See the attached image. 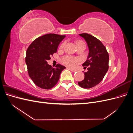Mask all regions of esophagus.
Segmentation results:
<instances>
[{"label":"esophagus","mask_w":133,"mask_h":133,"mask_svg":"<svg viewBox=\"0 0 133 133\" xmlns=\"http://www.w3.org/2000/svg\"><path fill=\"white\" fill-rule=\"evenodd\" d=\"M68 69H69L70 71H71L72 72H76V70H75V69H71V68H68Z\"/></svg>","instance_id":"34e87169"}]
</instances>
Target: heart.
I'll list each match as a JSON object with an SVG mask.
<instances>
[{
  "label": "heart",
  "mask_w": 133,
  "mask_h": 133,
  "mask_svg": "<svg viewBox=\"0 0 133 133\" xmlns=\"http://www.w3.org/2000/svg\"><path fill=\"white\" fill-rule=\"evenodd\" d=\"M81 43H84L82 41H78L76 42V44H77V45ZM64 45H65V43H63L61 45V46H60V48H63L64 46ZM63 62L67 66L72 67V66H74L76 63H78L79 62V60L77 58H73L70 57H65L63 58Z\"/></svg>",
  "instance_id": "obj_1"
}]
</instances>
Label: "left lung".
I'll return each instance as SVG.
<instances>
[{"mask_svg":"<svg viewBox=\"0 0 133 133\" xmlns=\"http://www.w3.org/2000/svg\"><path fill=\"white\" fill-rule=\"evenodd\" d=\"M79 35L85 39L89 49L87 60L83 66L89 67L84 73V80L78 83L80 87L88 89L98 85L103 79L109 69V57L106 48L99 39L87 33Z\"/></svg>","mask_w":133,"mask_h":133,"instance_id":"8db88e82","label":"left lung"}]
</instances>
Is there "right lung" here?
Returning a JSON list of instances; mask_svg holds the SVG:
<instances>
[{"label": "right lung", "mask_w": 133, "mask_h": 133, "mask_svg": "<svg viewBox=\"0 0 133 133\" xmlns=\"http://www.w3.org/2000/svg\"><path fill=\"white\" fill-rule=\"evenodd\" d=\"M65 35L48 34L32 42L26 50L25 63L30 78L36 85L49 89L58 83L60 75L65 67L57 64L53 68L47 61L57 51L60 43Z\"/></svg>", "instance_id": "1"}]
</instances>
